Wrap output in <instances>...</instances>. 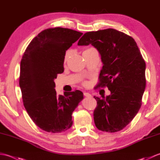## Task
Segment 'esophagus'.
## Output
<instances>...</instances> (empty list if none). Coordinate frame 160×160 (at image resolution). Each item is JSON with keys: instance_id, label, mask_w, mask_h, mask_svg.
<instances>
[{"instance_id": "obj_1", "label": "esophagus", "mask_w": 160, "mask_h": 160, "mask_svg": "<svg viewBox=\"0 0 160 160\" xmlns=\"http://www.w3.org/2000/svg\"><path fill=\"white\" fill-rule=\"evenodd\" d=\"M84 96H86V97H91V95L90 93H89L84 92Z\"/></svg>"}]
</instances>
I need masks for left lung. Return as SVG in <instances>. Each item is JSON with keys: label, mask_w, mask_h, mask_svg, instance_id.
<instances>
[{"label": "left lung", "mask_w": 160, "mask_h": 160, "mask_svg": "<svg viewBox=\"0 0 160 160\" xmlns=\"http://www.w3.org/2000/svg\"><path fill=\"white\" fill-rule=\"evenodd\" d=\"M89 44L98 50L103 62L96 88L107 87L111 91L106 99L94 96L97 101L95 124L102 131H120L142 106L146 87L145 61L135 40L116 29L87 32L78 45Z\"/></svg>", "instance_id": "obj_1"}]
</instances>
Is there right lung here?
<instances>
[{"label":"right lung","instance_id":"1","mask_svg":"<svg viewBox=\"0 0 160 160\" xmlns=\"http://www.w3.org/2000/svg\"><path fill=\"white\" fill-rule=\"evenodd\" d=\"M82 35L68 28H48L32 40L23 54L19 77L23 104L43 131L56 133L70 128L71 115L83 99L79 90L57 96L54 89V79L64 71L66 51Z\"/></svg>","mask_w":160,"mask_h":160}]
</instances>
